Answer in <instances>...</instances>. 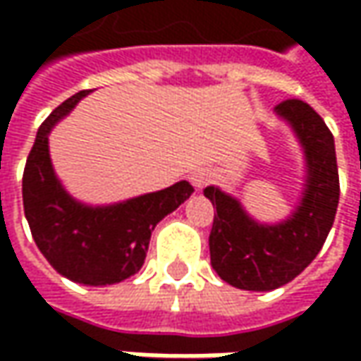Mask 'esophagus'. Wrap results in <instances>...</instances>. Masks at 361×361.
<instances>
[{
  "mask_svg": "<svg viewBox=\"0 0 361 361\" xmlns=\"http://www.w3.org/2000/svg\"><path fill=\"white\" fill-rule=\"evenodd\" d=\"M211 180H213V173H211V171H207V169H197L195 173L190 174V183H192L197 188L207 187Z\"/></svg>",
  "mask_w": 361,
  "mask_h": 361,
  "instance_id": "34e87169",
  "label": "esophagus"
}]
</instances>
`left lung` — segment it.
<instances>
[{
  "label": "left lung",
  "instance_id": "obj_1",
  "mask_svg": "<svg viewBox=\"0 0 361 361\" xmlns=\"http://www.w3.org/2000/svg\"><path fill=\"white\" fill-rule=\"evenodd\" d=\"M275 112L291 124L305 152V190L293 215L261 225L231 195L204 188L216 207L209 237L211 265L223 281L245 291H271L295 279L322 251L340 202L334 134L324 118L295 98L275 106Z\"/></svg>",
  "mask_w": 361,
  "mask_h": 361
}]
</instances>
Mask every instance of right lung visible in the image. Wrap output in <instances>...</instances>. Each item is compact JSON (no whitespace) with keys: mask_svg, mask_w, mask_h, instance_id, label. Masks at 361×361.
Returning <instances> with one entry per match:
<instances>
[{"mask_svg":"<svg viewBox=\"0 0 361 361\" xmlns=\"http://www.w3.org/2000/svg\"><path fill=\"white\" fill-rule=\"evenodd\" d=\"M90 90H82L58 106L39 126L23 169V211L42 255L60 275L82 285H112L138 273L150 235L169 213L192 195L180 180L110 207L74 201L51 169L48 134Z\"/></svg>","mask_w":361,"mask_h":361,"instance_id":"right-lung-1","label":"right lung"}]
</instances>
